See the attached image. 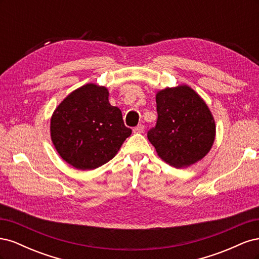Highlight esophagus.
<instances>
[{
  "label": "esophagus",
  "instance_id": "obj_1",
  "mask_svg": "<svg viewBox=\"0 0 259 259\" xmlns=\"http://www.w3.org/2000/svg\"><path fill=\"white\" fill-rule=\"evenodd\" d=\"M144 131H145V127H144L143 124L137 125V126L134 127V130H133V132L136 133V134H138V133H144Z\"/></svg>",
  "mask_w": 259,
  "mask_h": 259
}]
</instances>
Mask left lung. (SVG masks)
<instances>
[{
	"label": "left lung",
	"mask_w": 259,
	"mask_h": 259,
	"mask_svg": "<svg viewBox=\"0 0 259 259\" xmlns=\"http://www.w3.org/2000/svg\"><path fill=\"white\" fill-rule=\"evenodd\" d=\"M155 101L158 121L148 139L160 158L175 167H188L204 158L216 134L205 101L188 85L162 90Z\"/></svg>",
	"instance_id": "8db88e82"
}]
</instances>
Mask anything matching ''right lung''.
Instances as JSON below:
<instances>
[{"label": "right lung", "mask_w": 259, "mask_h": 259, "mask_svg": "<svg viewBox=\"0 0 259 259\" xmlns=\"http://www.w3.org/2000/svg\"><path fill=\"white\" fill-rule=\"evenodd\" d=\"M105 86L86 84L61 101L51 119V138L59 155L73 167L94 169L110 161L132 130L109 103Z\"/></svg>", "instance_id": "obj_1"}]
</instances>
